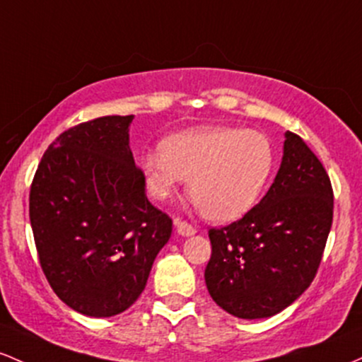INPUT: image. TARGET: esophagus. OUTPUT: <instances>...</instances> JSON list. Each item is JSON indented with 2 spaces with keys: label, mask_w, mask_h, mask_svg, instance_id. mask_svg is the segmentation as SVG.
I'll use <instances>...</instances> for the list:
<instances>
[{
  "label": "esophagus",
  "mask_w": 362,
  "mask_h": 362,
  "mask_svg": "<svg viewBox=\"0 0 362 362\" xmlns=\"http://www.w3.org/2000/svg\"><path fill=\"white\" fill-rule=\"evenodd\" d=\"M174 224H176V230L180 235H185V238H188V235H193L197 233V229L192 224H188V222L181 221V218H176L174 221Z\"/></svg>",
  "instance_id": "obj_1"
}]
</instances>
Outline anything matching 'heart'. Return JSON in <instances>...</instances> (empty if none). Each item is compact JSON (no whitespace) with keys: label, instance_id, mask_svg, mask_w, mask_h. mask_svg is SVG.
Returning <instances> with one entry per match:
<instances>
[{"label":"heart","instance_id":"obj_1","mask_svg":"<svg viewBox=\"0 0 362 362\" xmlns=\"http://www.w3.org/2000/svg\"><path fill=\"white\" fill-rule=\"evenodd\" d=\"M275 147L265 133L202 127L162 140L160 152L141 157L148 193L168 200L188 180V194L214 222L241 218L257 205L275 169Z\"/></svg>","mask_w":362,"mask_h":362}]
</instances>
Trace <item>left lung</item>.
Here are the masks:
<instances>
[{
  "label": "left lung",
  "mask_w": 362,
  "mask_h": 362,
  "mask_svg": "<svg viewBox=\"0 0 362 362\" xmlns=\"http://www.w3.org/2000/svg\"><path fill=\"white\" fill-rule=\"evenodd\" d=\"M332 217L327 170L301 136L286 132L279 173L262 202L241 221L209 230V294L235 318L286 310L315 279Z\"/></svg>",
  "instance_id": "obj_1"
}]
</instances>
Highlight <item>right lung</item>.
Segmentation results:
<instances>
[{
    "mask_svg": "<svg viewBox=\"0 0 362 362\" xmlns=\"http://www.w3.org/2000/svg\"><path fill=\"white\" fill-rule=\"evenodd\" d=\"M135 116H104L61 133L30 188L39 262L71 310L107 318L144 292L173 221L148 202L129 148Z\"/></svg>",
    "mask_w": 362,
    "mask_h": 362,
    "instance_id": "obj_1",
    "label": "right lung"
}]
</instances>
